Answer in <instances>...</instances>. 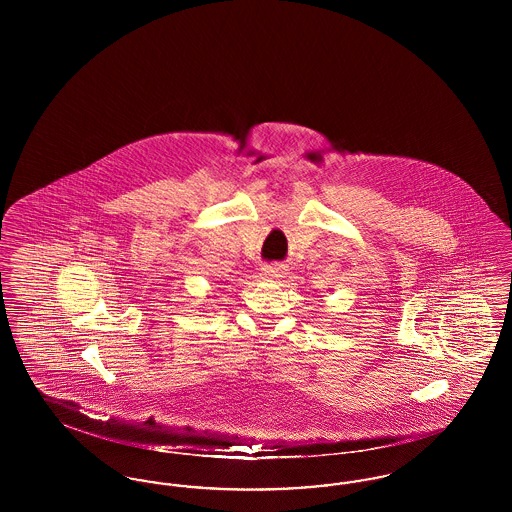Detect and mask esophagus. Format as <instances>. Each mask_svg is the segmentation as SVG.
Wrapping results in <instances>:
<instances>
[{
    "label": "esophagus",
    "instance_id": "1",
    "mask_svg": "<svg viewBox=\"0 0 512 512\" xmlns=\"http://www.w3.org/2000/svg\"><path fill=\"white\" fill-rule=\"evenodd\" d=\"M263 272H265L267 278H282L284 276V267L282 265H267V267L263 268Z\"/></svg>",
    "mask_w": 512,
    "mask_h": 512
}]
</instances>
